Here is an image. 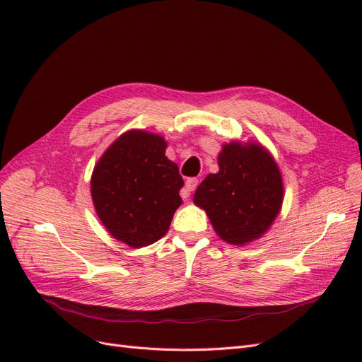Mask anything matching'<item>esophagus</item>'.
Here are the masks:
<instances>
[{"label":"esophagus","mask_w":362,"mask_h":362,"mask_svg":"<svg viewBox=\"0 0 362 362\" xmlns=\"http://www.w3.org/2000/svg\"><path fill=\"white\" fill-rule=\"evenodd\" d=\"M198 184H199V180L198 178H189L187 181H185V185H184V190H182V198H185L187 199L189 196H190V193L198 187Z\"/></svg>","instance_id":"34e87169"}]
</instances>
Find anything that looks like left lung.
Here are the masks:
<instances>
[{"label": "left lung", "instance_id": "8db88e82", "mask_svg": "<svg viewBox=\"0 0 362 362\" xmlns=\"http://www.w3.org/2000/svg\"><path fill=\"white\" fill-rule=\"evenodd\" d=\"M218 172L196 189L193 202L205 210L216 234L246 245L264 234L279 214L284 187L276 161L255 141L223 145Z\"/></svg>", "mask_w": 362, "mask_h": 362}]
</instances>
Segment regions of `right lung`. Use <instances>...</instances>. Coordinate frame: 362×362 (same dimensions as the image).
I'll return each instance as SVG.
<instances>
[{"label":"right lung","mask_w":362,"mask_h":362,"mask_svg":"<svg viewBox=\"0 0 362 362\" xmlns=\"http://www.w3.org/2000/svg\"><path fill=\"white\" fill-rule=\"evenodd\" d=\"M161 136L131 129L117 137L92 173L90 193L98 217L119 242L131 247L156 243L181 205L178 166L164 152Z\"/></svg>","instance_id":"obj_1"}]
</instances>
